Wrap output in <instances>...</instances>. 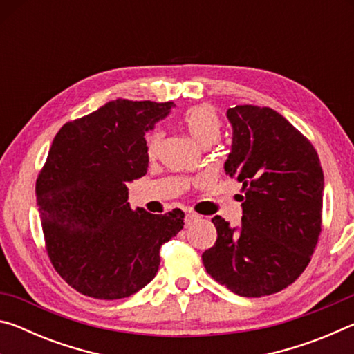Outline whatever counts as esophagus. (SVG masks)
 <instances>
[{
	"instance_id": "34e87169",
	"label": "esophagus",
	"mask_w": 354,
	"mask_h": 354,
	"mask_svg": "<svg viewBox=\"0 0 354 354\" xmlns=\"http://www.w3.org/2000/svg\"><path fill=\"white\" fill-rule=\"evenodd\" d=\"M195 220H198V215H196L195 212H187V215H185V221H187V225H190L192 221H195Z\"/></svg>"
}]
</instances>
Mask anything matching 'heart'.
I'll use <instances>...</instances> for the list:
<instances>
[{
  "label": "heart",
  "instance_id": "heart-1",
  "mask_svg": "<svg viewBox=\"0 0 354 354\" xmlns=\"http://www.w3.org/2000/svg\"><path fill=\"white\" fill-rule=\"evenodd\" d=\"M183 124L187 133L190 134L198 145H211L220 136V118L218 113L215 112L214 107L207 104L195 106L189 109L183 115ZM162 140V133L160 131H153L147 137V151L148 156H154L158 153L159 143Z\"/></svg>",
  "mask_w": 354,
  "mask_h": 354
}]
</instances>
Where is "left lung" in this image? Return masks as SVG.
Listing matches in <instances>:
<instances>
[{
	"label": "left lung",
	"instance_id": "8db88e82",
	"mask_svg": "<svg viewBox=\"0 0 354 354\" xmlns=\"http://www.w3.org/2000/svg\"><path fill=\"white\" fill-rule=\"evenodd\" d=\"M232 145L226 175L242 183V223L215 215L211 277L241 297L272 295L304 272L322 231L323 170L306 137L270 107L227 109Z\"/></svg>",
	"mask_w": 354,
	"mask_h": 354
}]
</instances>
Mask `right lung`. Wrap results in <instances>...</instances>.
<instances>
[{
	"instance_id": "1",
	"label": "right lung",
	"mask_w": 354,
	"mask_h": 354,
	"mask_svg": "<svg viewBox=\"0 0 354 354\" xmlns=\"http://www.w3.org/2000/svg\"><path fill=\"white\" fill-rule=\"evenodd\" d=\"M169 103L115 100L65 123L35 184L48 256L82 295L118 299L159 270V250L183 230L181 209L149 214L128 203L127 183L145 175V133Z\"/></svg>"
}]
</instances>
